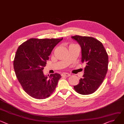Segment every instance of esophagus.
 Segmentation results:
<instances>
[{"label":"esophagus","mask_w":124,"mask_h":124,"mask_svg":"<svg viewBox=\"0 0 124 124\" xmlns=\"http://www.w3.org/2000/svg\"><path fill=\"white\" fill-rule=\"evenodd\" d=\"M61 76H65V77H69L71 76L70 74L69 73H63L61 74Z\"/></svg>","instance_id":"34e87169"}]
</instances>
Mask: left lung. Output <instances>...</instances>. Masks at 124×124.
Segmentation results:
<instances>
[{
    "instance_id": "left-lung-1",
    "label": "left lung",
    "mask_w": 124,
    "mask_h": 124,
    "mask_svg": "<svg viewBox=\"0 0 124 124\" xmlns=\"http://www.w3.org/2000/svg\"><path fill=\"white\" fill-rule=\"evenodd\" d=\"M71 38L81 46V62L86 64L83 77L74 88L82 95L92 94L106 76L108 66V54L102 43L93 37L76 35Z\"/></svg>"
}]
</instances>
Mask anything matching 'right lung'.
<instances>
[{"mask_svg":"<svg viewBox=\"0 0 124 124\" xmlns=\"http://www.w3.org/2000/svg\"><path fill=\"white\" fill-rule=\"evenodd\" d=\"M61 39L31 38L23 43L16 51L13 66L23 90L37 99H44L54 92L61 78L59 74L45 76L43 72L49 56Z\"/></svg>","mask_w":124,"mask_h":124,"instance_id":"1","label":"right lung"}]
</instances>
